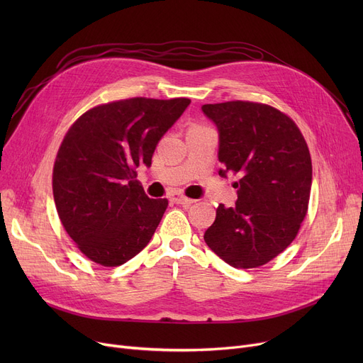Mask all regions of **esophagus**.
Segmentation results:
<instances>
[{"label":"esophagus","mask_w":363,"mask_h":363,"mask_svg":"<svg viewBox=\"0 0 363 363\" xmlns=\"http://www.w3.org/2000/svg\"><path fill=\"white\" fill-rule=\"evenodd\" d=\"M170 201H174V203H177V204H185V206H189L191 203H194V200L188 199V197L179 194V193H174V194H172V196H170Z\"/></svg>","instance_id":"1"}]
</instances>
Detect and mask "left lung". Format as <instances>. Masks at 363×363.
Here are the masks:
<instances>
[{"instance_id": "obj_1", "label": "left lung", "mask_w": 363, "mask_h": 363, "mask_svg": "<svg viewBox=\"0 0 363 363\" xmlns=\"http://www.w3.org/2000/svg\"><path fill=\"white\" fill-rule=\"evenodd\" d=\"M201 108L219 130V174L240 175L235 207L218 206L204 241L234 268H257L287 249L306 218L309 147L296 122L269 104L235 100Z\"/></svg>"}]
</instances>
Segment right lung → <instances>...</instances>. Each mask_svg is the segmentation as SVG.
Here are the masks:
<instances>
[{
  "instance_id": "right-lung-1",
  "label": "right lung",
  "mask_w": 363,
  "mask_h": 363,
  "mask_svg": "<svg viewBox=\"0 0 363 363\" xmlns=\"http://www.w3.org/2000/svg\"><path fill=\"white\" fill-rule=\"evenodd\" d=\"M189 99L133 97L95 106L73 122L52 167L57 213L76 247L101 266H121L150 242L167 199H150L137 167Z\"/></svg>"
}]
</instances>
